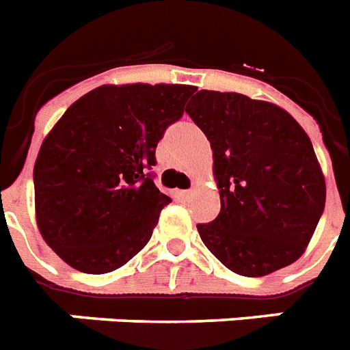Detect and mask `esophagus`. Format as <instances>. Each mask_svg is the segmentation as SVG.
Here are the masks:
<instances>
[{
    "mask_svg": "<svg viewBox=\"0 0 350 350\" xmlns=\"http://www.w3.org/2000/svg\"><path fill=\"white\" fill-rule=\"evenodd\" d=\"M192 194H194L192 190H180V192H178V196H180L181 200H189V198H192Z\"/></svg>",
    "mask_w": 350,
    "mask_h": 350,
    "instance_id": "esophagus-1",
    "label": "esophagus"
}]
</instances>
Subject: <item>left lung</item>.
Wrapping results in <instances>:
<instances>
[{"label":"left lung","mask_w":350,"mask_h":350,"mask_svg":"<svg viewBox=\"0 0 350 350\" xmlns=\"http://www.w3.org/2000/svg\"><path fill=\"white\" fill-rule=\"evenodd\" d=\"M187 113L208 138L221 212L198 224L234 273L264 277L300 258L325 206V178L288 111L241 93L201 90Z\"/></svg>","instance_id":"1"}]
</instances>
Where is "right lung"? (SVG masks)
<instances>
[{
	"mask_svg": "<svg viewBox=\"0 0 350 350\" xmlns=\"http://www.w3.org/2000/svg\"><path fill=\"white\" fill-rule=\"evenodd\" d=\"M194 92L187 84H104L48 133L33 165L36 221L72 268L109 273L149 243L170 203L149 172L156 146Z\"/></svg>",
	"mask_w": 350,
	"mask_h": 350,
	"instance_id": "right-lung-1",
	"label": "right lung"
}]
</instances>
